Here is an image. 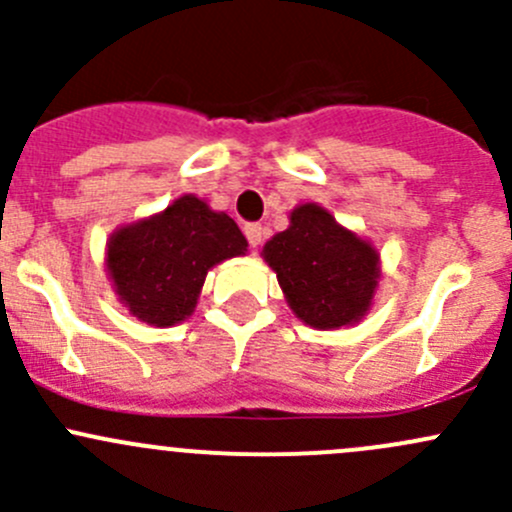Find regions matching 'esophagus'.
<instances>
[{"label": "esophagus", "instance_id": "34e87169", "mask_svg": "<svg viewBox=\"0 0 512 512\" xmlns=\"http://www.w3.org/2000/svg\"><path fill=\"white\" fill-rule=\"evenodd\" d=\"M245 237L252 247H257L262 242V237H265V227H262L260 223L245 225Z\"/></svg>", "mask_w": 512, "mask_h": 512}]
</instances>
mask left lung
I'll use <instances>...</instances> for the list:
<instances>
[{
	"instance_id": "1",
	"label": "left lung",
	"mask_w": 512,
	"mask_h": 512,
	"mask_svg": "<svg viewBox=\"0 0 512 512\" xmlns=\"http://www.w3.org/2000/svg\"><path fill=\"white\" fill-rule=\"evenodd\" d=\"M262 260L277 275L294 317L307 327H354L374 307L379 250L319 203L297 205L287 230L265 242Z\"/></svg>"
}]
</instances>
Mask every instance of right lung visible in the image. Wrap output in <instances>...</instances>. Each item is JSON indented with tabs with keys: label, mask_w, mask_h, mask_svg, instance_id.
Returning <instances> with one entry per match:
<instances>
[{
	"label": "right lung",
	"mask_w": 512,
	"mask_h": 512,
	"mask_svg": "<svg viewBox=\"0 0 512 512\" xmlns=\"http://www.w3.org/2000/svg\"><path fill=\"white\" fill-rule=\"evenodd\" d=\"M247 252L227 213L185 193L156 215L121 225L106 242V272L118 302L151 327H175L195 312L205 277Z\"/></svg>",
	"instance_id": "right-lung-1"
}]
</instances>
